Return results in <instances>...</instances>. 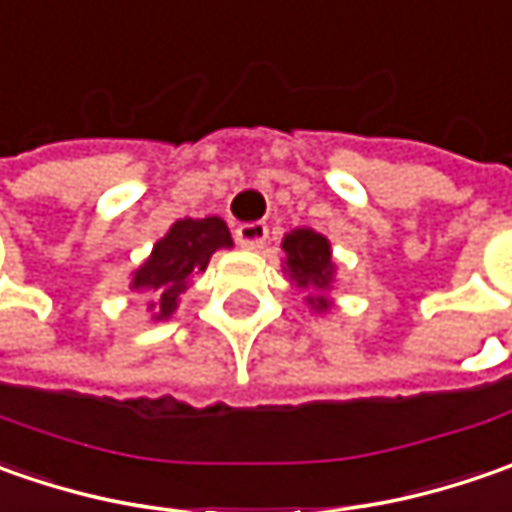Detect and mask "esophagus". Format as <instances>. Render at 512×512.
<instances>
[{
  "label": "esophagus",
  "mask_w": 512,
  "mask_h": 512,
  "mask_svg": "<svg viewBox=\"0 0 512 512\" xmlns=\"http://www.w3.org/2000/svg\"><path fill=\"white\" fill-rule=\"evenodd\" d=\"M236 242L245 250H262L267 242V225L265 222H245L236 227Z\"/></svg>",
  "instance_id": "34e87169"
}]
</instances>
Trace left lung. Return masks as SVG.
Wrapping results in <instances>:
<instances>
[{
    "label": "left lung",
    "mask_w": 512,
    "mask_h": 512,
    "mask_svg": "<svg viewBox=\"0 0 512 512\" xmlns=\"http://www.w3.org/2000/svg\"><path fill=\"white\" fill-rule=\"evenodd\" d=\"M285 265L290 285L305 290V302L313 313H327L333 307L330 290L336 287V259L330 250V239L316 233L313 227H296L282 239Z\"/></svg>",
    "instance_id": "left-lung-1"
}]
</instances>
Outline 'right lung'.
Returning a JSON list of instances; mask_svg holds the SVG:
<instances>
[{"instance_id":"obj_1","label":"right lung","mask_w":512,"mask_h":512,"mask_svg":"<svg viewBox=\"0 0 512 512\" xmlns=\"http://www.w3.org/2000/svg\"><path fill=\"white\" fill-rule=\"evenodd\" d=\"M233 247L225 219H179L153 245L150 256L130 273V290L148 296L153 322H168L182 302L187 282L205 273L216 250Z\"/></svg>"}]
</instances>
